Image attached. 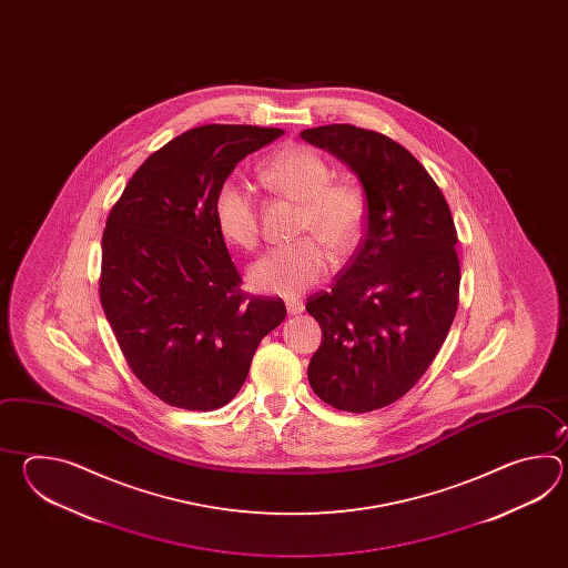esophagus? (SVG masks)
<instances>
[{
    "instance_id": "esophagus-1",
    "label": "esophagus",
    "mask_w": 568,
    "mask_h": 568,
    "mask_svg": "<svg viewBox=\"0 0 568 568\" xmlns=\"http://www.w3.org/2000/svg\"><path fill=\"white\" fill-rule=\"evenodd\" d=\"M286 311H288L290 316L301 314L304 311V304L301 301H296V298H288L286 301Z\"/></svg>"
}]
</instances>
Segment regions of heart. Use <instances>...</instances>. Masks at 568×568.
Wrapping results in <instances>:
<instances>
[{
  "label": "heart",
  "mask_w": 568,
  "mask_h": 568,
  "mask_svg": "<svg viewBox=\"0 0 568 568\" xmlns=\"http://www.w3.org/2000/svg\"><path fill=\"white\" fill-rule=\"evenodd\" d=\"M262 181L276 193L301 201L296 242L270 250L250 267L252 288L296 296L314 286L331 266V252L347 255L362 242L367 196L357 182L333 181L325 158L306 145H286L262 164ZM213 217L227 242L254 250L260 242V211L252 189L227 179L215 193Z\"/></svg>",
  "instance_id": "obj_1"
}]
</instances>
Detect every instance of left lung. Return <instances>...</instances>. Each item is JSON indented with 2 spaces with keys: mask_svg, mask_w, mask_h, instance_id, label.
<instances>
[{
  "mask_svg": "<svg viewBox=\"0 0 568 568\" xmlns=\"http://www.w3.org/2000/svg\"><path fill=\"white\" fill-rule=\"evenodd\" d=\"M301 138L349 164L367 196L357 252L328 292L306 301L323 328L308 382L337 410H377L418 384L455 321V221L435 179L384 133L333 123Z\"/></svg>",
  "mask_w": 568,
  "mask_h": 568,
  "instance_id": "obj_1",
  "label": "left lung"
}]
</instances>
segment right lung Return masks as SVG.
I'll return each mask as SVG.
<instances>
[{"label":"right lung","mask_w":568,"mask_h":568,"mask_svg":"<svg viewBox=\"0 0 568 568\" xmlns=\"http://www.w3.org/2000/svg\"><path fill=\"white\" fill-rule=\"evenodd\" d=\"M284 130L201 125L133 172L109 211L99 298L133 375L184 410H217L242 389L252 357L284 321L278 296L242 290L213 217L237 162Z\"/></svg>","instance_id":"add662e5"}]
</instances>
